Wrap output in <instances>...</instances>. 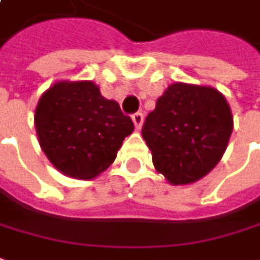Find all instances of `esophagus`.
<instances>
[{"label":"esophagus","mask_w":260,"mask_h":260,"mask_svg":"<svg viewBox=\"0 0 260 260\" xmlns=\"http://www.w3.org/2000/svg\"><path fill=\"white\" fill-rule=\"evenodd\" d=\"M132 121H134V123H135L137 129H139V128L142 126V122H144V115H142V112H137V114H134V115H132Z\"/></svg>","instance_id":"34e87169"}]
</instances>
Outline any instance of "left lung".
<instances>
[{"instance_id":"left-lung-1","label":"left lung","mask_w":260,"mask_h":260,"mask_svg":"<svg viewBox=\"0 0 260 260\" xmlns=\"http://www.w3.org/2000/svg\"><path fill=\"white\" fill-rule=\"evenodd\" d=\"M232 129V112L222 93L176 82L145 118L142 137L156 171L174 185H186L216 167Z\"/></svg>"}]
</instances>
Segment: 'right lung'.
<instances>
[{
    "label": "right lung",
    "instance_id": "add662e5",
    "mask_svg": "<svg viewBox=\"0 0 260 260\" xmlns=\"http://www.w3.org/2000/svg\"><path fill=\"white\" fill-rule=\"evenodd\" d=\"M42 151L62 174L92 179L116 158L134 122L115 101L89 82H58L44 92L35 111Z\"/></svg>",
    "mask_w": 260,
    "mask_h": 260
}]
</instances>
